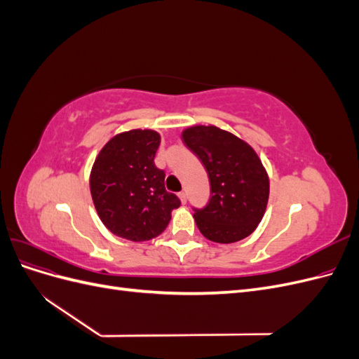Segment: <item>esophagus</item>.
<instances>
[{"label":"esophagus","instance_id":"1","mask_svg":"<svg viewBox=\"0 0 359 359\" xmlns=\"http://www.w3.org/2000/svg\"><path fill=\"white\" fill-rule=\"evenodd\" d=\"M178 196H180V199H181V202H182V203H186V202H187V194L184 193V191L178 193Z\"/></svg>","mask_w":359,"mask_h":359}]
</instances>
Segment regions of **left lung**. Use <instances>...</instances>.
I'll return each instance as SVG.
<instances>
[{
	"mask_svg": "<svg viewBox=\"0 0 359 359\" xmlns=\"http://www.w3.org/2000/svg\"><path fill=\"white\" fill-rule=\"evenodd\" d=\"M181 137L210 177V202L193 214L201 233L220 244L244 240L262 220L269 198V178L256 151L215 126L189 127Z\"/></svg>",
	"mask_w": 359,
	"mask_h": 359,
	"instance_id": "left-lung-1",
	"label": "left lung"
}]
</instances>
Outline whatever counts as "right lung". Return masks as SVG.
<instances>
[{
    "label": "right lung",
    "mask_w": 359,
    "mask_h": 359,
    "mask_svg": "<svg viewBox=\"0 0 359 359\" xmlns=\"http://www.w3.org/2000/svg\"><path fill=\"white\" fill-rule=\"evenodd\" d=\"M160 135L154 130H128L114 136L91 169L90 190L95 211L114 235L128 241L158 236L181 201L165 189V172L154 157Z\"/></svg>",
    "instance_id": "add662e5"
}]
</instances>
